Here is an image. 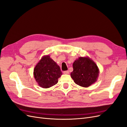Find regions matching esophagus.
I'll return each mask as SVG.
<instances>
[{"mask_svg": "<svg viewBox=\"0 0 127 127\" xmlns=\"http://www.w3.org/2000/svg\"><path fill=\"white\" fill-rule=\"evenodd\" d=\"M69 73V71L68 70H66V71H64V74H68Z\"/></svg>", "mask_w": 127, "mask_h": 127, "instance_id": "esophagus-1", "label": "esophagus"}]
</instances>
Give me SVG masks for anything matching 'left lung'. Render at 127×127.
Wrapping results in <instances>:
<instances>
[{
    "label": "left lung",
    "mask_w": 127,
    "mask_h": 127,
    "mask_svg": "<svg viewBox=\"0 0 127 127\" xmlns=\"http://www.w3.org/2000/svg\"><path fill=\"white\" fill-rule=\"evenodd\" d=\"M71 77L77 85L87 87L96 82L99 74L97 65L88 57H79L72 64Z\"/></svg>",
    "instance_id": "obj_1"
}]
</instances>
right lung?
I'll use <instances>...</instances> for the list:
<instances>
[{
	"mask_svg": "<svg viewBox=\"0 0 127 127\" xmlns=\"http://www.w3.org/2000/svg\"><path fill=\"white\" fill-rule=\"evenodd\" d=\"M33 73L38 85L44 88L56 85L62 75L59 66L49 55L42 58L34 68Z\"/></svg>",
	"mask_w": 127,
	"mask_h": 127,
	"instance_id": "obj_1",
	"label": "right lung"
}]
</instances>
